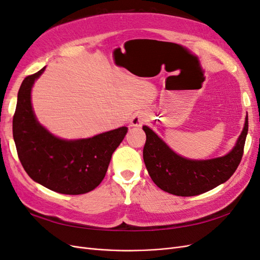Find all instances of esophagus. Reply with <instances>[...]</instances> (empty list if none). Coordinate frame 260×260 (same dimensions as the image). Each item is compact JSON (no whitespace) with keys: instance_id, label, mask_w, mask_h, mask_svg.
<instances>
[{"instance_id":"obj_1","label":"esophagus","mask_w":260,"mask_h":260,"mask_svg":"<svg viewBox=\"0 0 260 260\" xmlns=\"http://www.w3.org/2000/svg\"><path fill=\"white\" fill-rule=\"evenodd\" d=\"M144 122H146V116L144 114H137L135 117L132 118V124L136 125V127H140Z\"/></svg>"}]
</instances>
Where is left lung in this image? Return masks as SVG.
Wrapping results in <instances>:
<instances>
[{
	"label": "left lung",
	"mask_w": 260,
	"mask_h": 260,
	"mask_svg": "<svg viewBox=\"0 0 260 260\" xmlns=\"http://www.w3.org/2000/svg\"><path fill=\"white\" fill-rule=\"evenodd\" d=\"M146 142L143 159L149 177L162 191L178 196H195L205 193L229 180L239 167L248 131V117L237 145L225 156L207 160H191L177 155L143 125Z\"/></svg>",
	"instance_id": "left-lung-1"
}]
</instances>
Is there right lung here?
<instances>
[{
  "label": "right lung",
  "instance_id": "right-lung-1",
  "mask_svg": "<svg viewBox=\"0 0 260 260\" xmlns=\"http://www.w3.org/2000/svg\"><path fill=\"white\" fill-rule=\"evenodd\" d=\"M45 67L23 79L13 117V137L23 169L50 190L79 195L94 190L104 179L115 149L128 128L121 127L89 139L66 141L52 136L36 119L31 88Z\"/></svg>",
  "mask_w": 260,
  "mask_h": 260
}]
</instances>
